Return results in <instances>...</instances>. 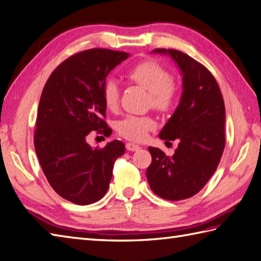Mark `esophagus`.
Returning a JSON list of instances; mask_svg holds the SVG:
<instances>
[{"mask_svg":"<svg viewBox=\"0 0 261 261\" xmlns=\"http://www.w3.org/2000/svg\"><path fill=\"white\" fill-rule=\"evenodd\" d=\"M125 147L129 151H137V150H139V149H140V146L136 145V143H134V142H126Z\"/></svg>","mask_w":261,"mask_h":261,"instance_id":"1","label":"esophagus"}]
</instances>
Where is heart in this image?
Listing matches in <instances>:
<instances>
[{
    "label": "heart",
    "mask_w": 261,
    "mask_h": 261,
    "mask_svg": "<svg viewBox=\"0 0 261 261\" xmlns=\"http://www.w3.org/2000/svg\"><path fill=\"white\" fill-rule=\"evenodd\" d=\"M126 77L131 82L149 91L150 104L162 113L174 109L177 102V88L171 82V76L162 65L152 59H146L127 70ZM102 98L109 110L119 105L120 90L114 81H108L102 87ZM156 126V121L149 115H126L116 124L119 135L132 141L145 139L149 131Z\"/></svg>",
    "instance_id": "heart-1"
}]
</instances>
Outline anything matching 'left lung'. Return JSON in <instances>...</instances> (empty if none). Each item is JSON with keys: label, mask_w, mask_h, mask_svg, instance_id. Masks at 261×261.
<instances>
[{"label": "left lung", "mask_w": 261, "mask_h": 261, "mask_svg": "<svg viewBox=\"0 0 261 261\" xmlns=\"http://www.w3.org/2000/svg\"><path fill=\"white\" fill-rule=\"evenodd\" d=\"M168 54L182 74V94L174 114L160 131L166 141L178 140L174 156L149 147L151 164L147 179L152 192L168 201L195 195L214 174L225 146L224 101L218 82L204 65L175 49Z\"/></svg>", "instance_id": "obj_1"}]
</instances>
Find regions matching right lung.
<instances>
[{"label": "right lung", "mask_w": 261, "mask_h": 261, "mask_svg": "<svg viewBox=\"0 0 261 261\" xmlns=\"http://www.w3.org/2000/svg\"><path fill=\"white\" fill-rule=\"evenodd\" d=\"M129 57L124 51L93 48L57 66L43 87L33 142L49 184L67 201L88 205L108 192L115 160L125 151L119 140L93 149L92 131L107 137L102 87L109 73Z\"/></svg>", "instance_id": "add662e5"}]
</instances>
